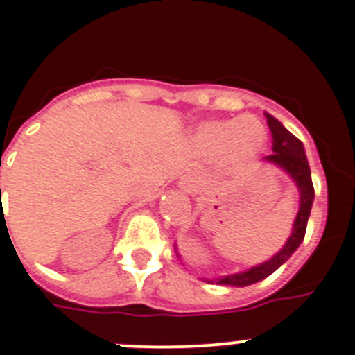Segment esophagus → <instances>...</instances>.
<instances>
[{
  "instance_id": "34e87169",
  "label": "esophagus",
  "mask_w": 355,
  "mask_h": 355,
  "mask_svg": "<svg viewBox=\"0 0 355 355\" xmlns=\"http://www.w3.org/2000/svg\"><path fill=\"white\" fill-rule=\"evenodd\" d=\"M193 187H196V180L190 178V175H184V178H181L180 180V188H183L184 192H190Z\"/></svg>"
}]
</instances>
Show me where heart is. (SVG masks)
Instances as JSON below:
<instances>
[{"instance_id":"heart-1","label":"heart","mask_w":355,"mask_h":355,"mask_svg":"<svg viewBox=\"0 0 355 355\" xmlns=\"http://www.w3.org/2000/svg\"><path fill=\"white\" fill-rule=\"evenodd\" d=\"M266 142V130L252 115L205 122L192 137L193 149L206 159L224 156V167L236 171L258 156Z\"/></svg>"}]
</instances>
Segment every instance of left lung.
<instances>
[{"label":"left lung","mask_w":355,"mask_h":355,"mask_svg":"<svg viewBox=\"0 0 355 355\" xmlns=\"http://www.w3.org/2000/svg\"><path fill=\"white\" fill-rule=\"evenodd\" d=\"M266 122H268V128H270L272 150H274V153L265 156V162L274 163L279 168H283V171L290 175L291 180H293V183L297 184L300 193L299 213L295 216L291 236L288 238V241L284 243L283 249L279 250L274 258H270L268 261L261 263V265L258 266H252L249 270L240 272V274L225 275V277L216 279V283L218 284H227V286H249V284L258 283L261 279L268 277V275L274 274L284 261H288V258H290L295 250L299 249V245L304 240V234H306L307 218H309L313 199H315V188H313L311 171H309V163H307L306 153H304V146L295 135H291L290 131L277 121V119H274L272 115L266 114Z\"/></svg>","instance_id":"obj_1"}]
</instances>
